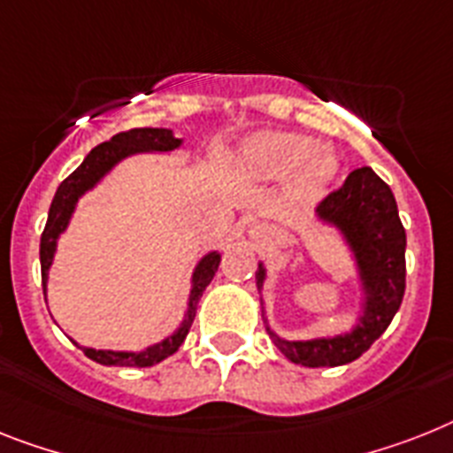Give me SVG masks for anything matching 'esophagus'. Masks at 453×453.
I'll use <instances>...</instances> for the list:
<instances>
[{
  "label": "esophagus",
  "instance_id": "34e87169",
  "mask_svg": "<svg viewBox=\"0 0 453 453\" xmlns=\"http://www.w3.org/2000/svg\"><path fill=\"white\" fill-rule=\"evenodd\" d=\"M250 234H252V238H261V235L266 234V229H264V226H252V229H250Z\"/></svg>",
  "mask_w": 453,
  "mask_h": 453
}]
</instances>
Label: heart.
<instances>
[{
  "label": "heart",
  "instance_id": "obj_1",
  "mask_svg": "<svg viewBox=\"0 0 453 453\" xmlns=\"http://www.w3.org/2000/svg\"><path fill=\"white\" fill-rule=\"evenodd\" d=\"M241 164L252 178L280 182L291 178L296 201L317 199L340 171L334 150L317 138L291 132H264L242 145Z\"/></svg>",
  "mask_w": 453,
  "mask_h": 453
}]
</instances>
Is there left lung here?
Instances as JSON below:
<instances>
[{"label": "left lung", "mask_w": 453, "mask_h": 453, "mask_svg": "<svg viewBox=\"0 0 453 453\" xmlns=\"http://www.w3.org/2000/svg\"><path fill=\"white\" fill-rule=\"evenodd\" d=\"M315 219L326 224L345 242L354 261L358 282L357 317L338 334L319 338L289 340L278 335L264 317L266 331L280 352L291 364L305 368H334L345 365L364 352L387 331L398 312L405 294V229L398 218L394 192L387 182L364 166L349 173L338 192L328 194L317 208ZM268 268L259 261L257 287H259L261 312L264 310V282Z\"/></svg>", "instance_id": "8db88e82"}]
</instances>
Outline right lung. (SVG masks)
Segmentation results:
<instances>
[{"label": "right lung", "instance_id": "1", "mask_svg": "<svg viewBox=\"0 0 453 453\" xmlns=\"http://www.w3.org/2000/svg\"><path fill=\"white\" fill-rule=\"evenodd\" d=\"M185 143V138L175 136L173 129H166V127H138L132 132L115 134L111 141L96 145L95 150H89V155L85 157L83 164L73 171V173L66 178L62 185L58 187L55 192V199L50 203V211H48V222L46 229L41 234V282H43V296L48 303V275H50L52 261H55V252H58L59 235L69 229L71 218L78 208V201L83 199L85 194L92 192L96 185H99L104 178H106L111 171H113L118 164H122L125 159L134 155H148V152H155V155H168V152L178 150ZM219 259L222 254L219 250H211L205 252L196 266L192 271V280H189V296H187V310L185 317H182L180 326L175 328L173 334H168L166 338L159 340V342H152V345L143 347V349H95V347H83L78 345L73 340V345H78L85 352V357L96 361L101 365H125V368H148V365H155L164 358H168L171 354H175L180 349V345L185 342L189 328H192V321L196 317V308H199V301L203 296L205 287L211 285V280L215 278V271L219 266Z\"/></svg>", "mask_w": 453, "mask_h": 453}]
</instances>
